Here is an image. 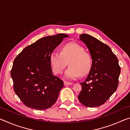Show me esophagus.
Returning a JSON list of instances; mask_svg holds the SVG:
<instances>
[{
    "mask_svg": "<svg viewBox=\"0 0 130 130\" xmlns=\"http://www.w3.org/2000/svg\"><path fill=\"white\" fill-rule=\"evenodd\" d=\"M73 84L72 83H70V82H68V81H64V85H70Z\"/></svg>",
    "mask_w": 130,
    "mask_h": 130,
    "instance_id": "34e87169",
    "label": "esophagus"
}]
</instances>
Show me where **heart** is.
Segmentation results:
<instances>
[{
	"label": "heart",
	"mask_w": 130,
	"mask_h": 130,
	"mask_svg": "<svg viewBox=\"0 0 130 130\" xmlns=\"http://www.w3.org/2000/svg\"><path fill=\"white\" fill-rule=\"evenodd\" d=\"M53 71L56 74H61L68 65L65 77L74 80L89 73L92 66V58L88 53L76 43H68L61 48L60 53L53 52L50 56Z\"/></svg>",
	"instance_id": "heart-1"
}]
</instances>
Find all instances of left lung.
<instances>
[{"mask_svg": "<svg viewBox=\"0 0 130 130\" xmlns=\"http://www.w3.org/2000/svg\"><path fill=\"white\" fill-rule=\"evenodd\" d=\"M79 38L88 49L92 63L86 80L80 83L78 100L88 107H99L118 88L120 73L118 59L108 46L93 37L82 34Z\"/></svg>", "mask_w": 130, "mask_h": 130, "instance_id": "8db88e82", "label": "left lung"}]
</instances>
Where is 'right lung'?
<instances>
[{"instance_id": "add662e5", "label": "right lung", "mask_w": 130, "mask_h": 130, "mask_svg": "<svg viewBox=\"0 0 130 130\" xmlns=\"http://www.w3.org/2000/svg\"><path fill=\"white\" fill-rule=\"evenodd\" d=\"M68 37L58 34L43 37L26 47L15 58L11 71L14 90L26 106L44 110L56 103L63 82L53 74L50 56Z\"/></svg>"}]
</instances>
